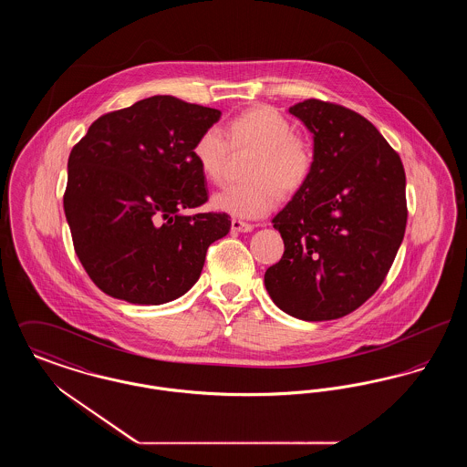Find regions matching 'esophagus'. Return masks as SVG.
<instances>
[{"mask_svg":"<svg viewBox=\"0 0 467 467\" xmlns=\"http://www.w3.org/2000/svg\"><path fill=\"white\" fill-rule=\"evenodd\" d=\"M231 229H233L234 233H250V231L254 229V225H252V223H244V221H238V219H233Z\"/></svg>","mask_w":467,"mask_h":467,"instance_id":"esophagus-1","label":"esophagus"}]
</instances>
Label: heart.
<instances>
[{
    "label": "heart",
    "mask_w": 467,
    "mask_h": 467,
    "mask_svg": "<svg viewBox=\"0 0 467 467\" xmlns=\"http://www.w3.org/2000/svg\"><path fill=\"white\" fill-rule=\"evenodd\" d=\"M227 140L219 128H208L192 145V159L201 175L212 183L221 182L223 166L233 149H252L246 178L252 182L227 185L212 198L217 212L236 219H261L278 204V192L296 194L313 171L310 145L296 136L289 120L271 109H254L231 119Z\"/></svg>",
    "instance_id": "1"
}]
</instances>
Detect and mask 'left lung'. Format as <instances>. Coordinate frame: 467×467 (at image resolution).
I'll use <instances>...</instances> for the list:
<instances>
[{
  "mask_svg": "<svg viewBox=\"0 0 467 467\" xmlns=\"http://www.w3.org/2000/svg\"><path fill=\"white\" fill-rule=\"evenodd\" d=\"M313 134V171L271 221L285 244L265 285L280 310L308 322L366 303L392 266L406 229V177L377 128L345 107H290Z\"/></svg>",
  "mask_w": 467,
  "mask_h": 467,
  "instance_id": "obj_1",
  "label": "left lung"
}]
</instances>
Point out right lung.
Instances as JSON below:
<instances>
[{
    "mask_svg": "<svg viewBox=\"0 0 467 467\" xmlns=\"http://www.w3.org/2000/svg\"><path fill=\"white\" fill-rule=\"evenodd\" d=\"M221 111L152 96L90 124L67 159L65 213L90 280L115 299L164 305L191 289L225 213L208 200L192 145Z\"/></svg>",
    "mask_w": 467,
    "mask_h": 467,
    "instance_id": "right-lung-1",
    "label": "right lung"
}]
</instances>
